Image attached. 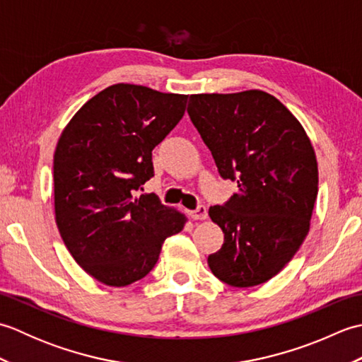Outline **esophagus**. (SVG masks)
Instances as JSON below:
<instances>
[{"label":"esophagus","mask_w":362,"mask_h":362,"mask_svg":"<svg viewBox=\"0 0 362 362\" xmlns=\"http://www.w3.org/2000/svg\"><path fill=\"white\" fill-rule=\"evenodd\" d=\"M206 216H209V211H206L204 205H199L196 210L189 211V218L194 221H204V219H206Z\"/></svg>","instance_id":"34e87169"}]
</instances>
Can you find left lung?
<instances>
[{"label":"left lung","instance_id":"1","mask_svg":"<svg viewBox=\"0 0 362 362\" xmlns=\"http://www.w3.org/2000/svg\"><path fill=\"white\" fill-rule=\"evenodd\" d=\"M188 113L219 174L240 188L209 210L224 233L221 250L209 257L211 272L233 288L266 283L310 232L319 189L310 136L263 90L191 95Z\"/></svg>","mask_w":362,"mask_h":362}]
</instances>
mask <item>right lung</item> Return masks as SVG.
<instances>
[{"mask_svg": "<svg viewBox=\"0 0 362 362\" xmlns=\"http://www.w3.org/2000/svg\"><path fill=\"white\" fill-rule=\"evenodd\" d=\"M188 95L115 83L76 112L54 152V218L83 271L129 286L156 266L187 216L136 191L153 175L152 149L185 113Z\"/></svg>", "mask_w": 362, "mask_h": 362, "instance_id": "add662e5", "label": "right lung"}]
</instances>
